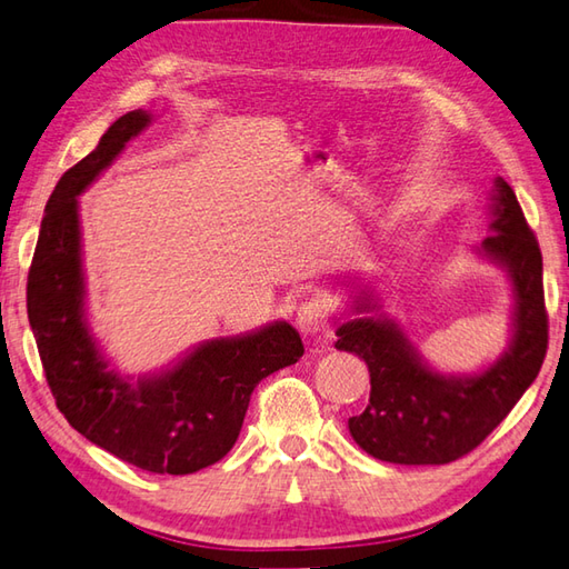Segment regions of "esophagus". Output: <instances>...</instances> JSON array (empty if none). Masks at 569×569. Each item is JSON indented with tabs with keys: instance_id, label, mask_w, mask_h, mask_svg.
I'll list each match as a JSON object with an SVG mask.
<instances>
[{
	"instance_id": "1",
	"label": "esophagus",
	"mask_w": 569,
	"mask_h": 569,
	"mask_svg": "<svg viewBox=\"0 0 569 569\" xmlns=\"http://www.w3.org/2000/svg\"><path fill=\"white\" fill-rule=\"evenodd\" d=\"M297 329L305 339H315L327 329V307L319 299H309L297 309Z\"/></svg>"
}]
</instances>
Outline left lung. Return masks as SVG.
<instances>
[{"mask_svg": "<svg viewBox=\"0 0 569 569\" xmlns=\"http://www.w3.org/2000/svg\"><path fill=\"white\" fill-rule=\"evenodd\" d=\"M490 234L476 252L500 264L512 282L508 349L478 373H441L421 359L403 329L373 295L351 305L337 327V349L367 361L369 406L349 418V433L369 456L401 466H443L473 451L538 377L548 351L542 254L516 192L502 178L492 188Z\"/></svg>", "mask_w": 569, "mask_h": 569, "instance_id": "left-lung-1", "label": "left lung"}]
</instances>
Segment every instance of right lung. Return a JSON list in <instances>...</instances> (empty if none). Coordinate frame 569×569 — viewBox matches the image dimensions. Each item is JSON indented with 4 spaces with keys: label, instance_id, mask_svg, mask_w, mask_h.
Wrapping results in <instances>:
<instances>
[{
    "label": "right lung",
    "instance_id": "add662e5",
    "mask_svg": "<svg viewBox=\"0 0 569 569\" xmlns=\"http://www.w3.org/2000/svg\"><path fill=\"white\" fill-rule=\"evenodd\" d=\"M151 123L128 111L53 188L29 267L27 312L59 411L103 451L148 473L188 476L218 463L240 436L254 386L297 363L287 321L202 341L173 367L138 381L109 367L86 319L79 196Z\"/></svg>",
    "mask_w": 569,
    "mask_h": 569
}]
</instances>
